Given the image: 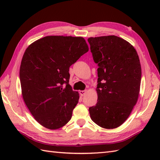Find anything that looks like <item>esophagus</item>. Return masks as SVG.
I'll return each instance as SVG.
<instances>
[{
	"instance_id": "obj_1",
	"label": "esophagus",
	"mask_w": 160,
	"mask_h": 160,
	"mask_svg": "<svg viewBox=\"0 0 160 160\" xmlns=\"http://www.w3.org/2000/svg\"><path fill=\"white\" fill-rule=\"evenodd\" d=\"M79 93L80 95V96H84V95L87 93V91L84 90V91H79Z\"/></svg>"
}]
</instances>
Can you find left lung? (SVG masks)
Wrapping results in <instances>:
<instances>
[{
    "instance_id": "obj_1",
    "label": "left lung",
    "mask_w": 160,
    "mask_h": 160,
    "mask_svg": "<svg viewBox=\"0 0 160 160\" xmlns=\"http://www.w3.org/2000/svg\"><path fill=\"white\" fill-rule=\"evenodd\" d=\"M98 64V102L90 117L104 128L120 127L130 115L140 93L142 69L136 50L115 36L88 38Z\"/></svg>"
}]
</instances>
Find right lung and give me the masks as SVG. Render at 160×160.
Masks as SVG:
<instances>
[{
  "instance_id": "add662e5",
  "label": "right lung",
  "mask_w": 160,
  "mask_h": 160,
  "mask_svg": "<svg viewBox=\"0 0 160 160\" xmlns=\"http://www.w3.org/2000/svg\"><path fill=\"white\" fill-rule=\"evenodd\" d=\"M89 51L82 37L49 36L31 44L22 57L24 102L35 120L55 130L69 122L79 93L69 84V67Z\"/></svg>"
}]
</instances>
